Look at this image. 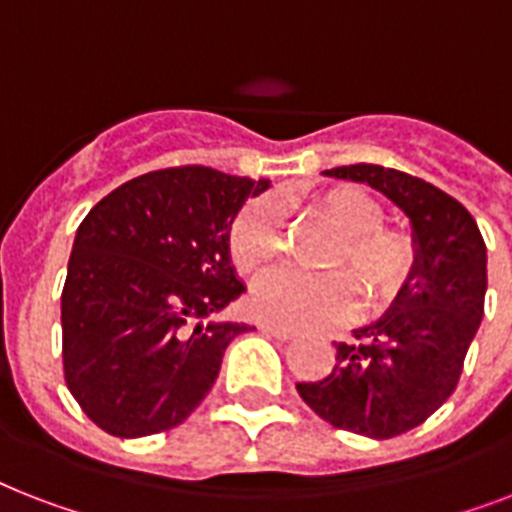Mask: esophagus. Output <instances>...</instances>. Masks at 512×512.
<instances>
[{
  "label": "esophagus",
  "mask_w": 512,
  "mask_h": 512,
  "mask_svg": "<svg viewBox=\"0 0 512 512\" xmlns=\"http://www.w3.org/2000/svg\"><path fill=\"white\" fill-rule=\"evenodd\" d=\"M260 329H263V332H268V335L276 337V340H292V337H295V332H292V329L276 327V324H260Z\"/></svg>",
  "instance_id": "1"
}]
</instances>
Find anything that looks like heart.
Listing matches in <instances>:
<instances>
[{
	"mask_svg": "<svg viewBox=\"0 0 512 512\" xmlns=\"http://www.w3.org/2000/svg\"><path fill=\"white\" fill-rule=\"evenodd\" d=\"M316 217L337 231L327 276L295 271L268 273L252 289L257 319L289 329L327 327L356 311V286L366 305L380 308L406 287L417 268V244L401 228L382 225L380 201L356 185H332L313 193ZM228 249L236 271L260 276L284 255V209L276 199H257L233 220Z\"/></svg>",
	"mask_w": 512,
	"mask_h": 512,
	"instance_id": "heart-1",
	"label": "heart"
}]
</instances>
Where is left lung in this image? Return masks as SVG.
Listing matches in <instances>:
<instances>
[{
    "mask_svg": "<svg viewBox=\"0 0 512 512\" xmlns=\"http://www.w3.org/2000/svg\"><path fill=\"white\" fill-rule=\"evenodd\" d=\"M372 185L412 223L417 268L380 319L337 342L335 369L297 393L335 428L393 438L417 428L452 396L484 319L486 244L460 201L380 164L324 172Z\"/></svg>",
    "mask_w": 512,
    "mask_h": 512,
    "instance_id": "left-lung-1",
    "label": "left lung"
}]
</instances>
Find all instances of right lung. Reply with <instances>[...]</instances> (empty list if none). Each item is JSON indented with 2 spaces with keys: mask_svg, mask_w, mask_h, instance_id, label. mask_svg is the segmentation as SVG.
I'll list each match as a JSON object with an SVG mask.
<instances>
[{
  "mask_svg": "<svg viewBox=\"0 0 512 512\" xmlns=\"http://www.w3.org/2000/svg\"><path fill=\"white\" fill-rule=\"evenodd\" d=\"M265 188L172 167L127 180L84 217L60 295L63 372L98 428L140 438L180 425L215 385L228 342L255 329L217 313L247 292L228 236Z\"/></svg>",
  "mask_w": 512,
  "mask_h": 512,
  "instance_id": "right-lung-1",
  "label": "right lung"
}]
</instances>
